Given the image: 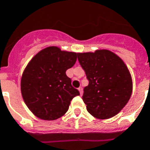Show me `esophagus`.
<instances>
[{"label": "esophagus", "instance_id": "1", "mask_svg": "<svg viewBox=\"0 0 150 150\" xmlns=\"http://www.w3.org/2000/svg\"><path fill=\"white\" fill-rule=\"evenodd\" d=\"M78 89H79V93H80V95H81H81H82V94H83V90H82V88L80 87V88H79Z\"/></svg>", "mask_w": 150, "mask_h": 150}]
</instances>
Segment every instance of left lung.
I'll return each mask as SVG.
<instances>
[{
	"label": "left lung",
	"instance_id": "1",
	"mask_svg": "<svg viewBox=\"0 0 150 150\" xmlns=\"http://www.w3.org/2000/svg\"><path fill=\"white\" fill-rule=\"evenodd\" d=\"M78 59L89 81L82 96L88 112L100 119L117 115L132 92V77L126 64L106 49L78 53Z\"/></svg>",
	"mask_w": 150,
	"mask_h": 150
}]
</instances>
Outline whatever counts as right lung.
Wrapping results in <instances>:
<instances>
[{
  "label": "right lung",
  "instance_id": "obj_1",
  "mask_svg": "<svg viewBox=\"0 0 150 150\" xmlns=\"http://www.w3.org/2000/svg\"><path fill=\"white\" fill-rule=\"evenodd\" d=\"M78 53L50 46L38 52L27 64L21 80L23 99L31 112L43 120H55L66 113L79 92L71 86L67 69Z\"/></svg>",
  "mask_w": 150,
  "mask_h": 150
}]
</instances>
